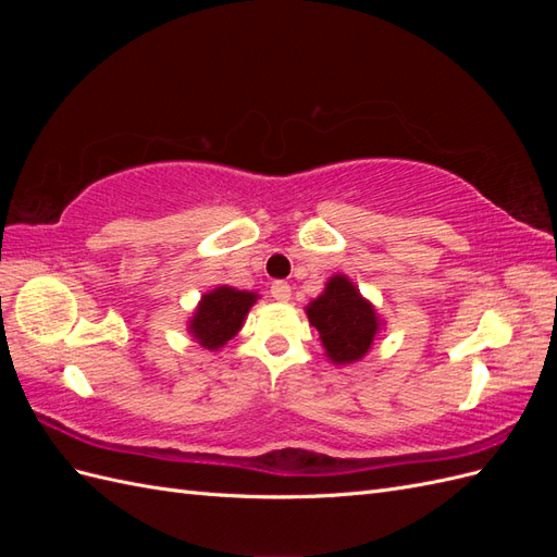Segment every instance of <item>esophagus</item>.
<instances>
[{
    "mask_svg": "<svg viewBox=\"0 0 557 557\" xmlns=\"http://www.w3.org/2000/svg\"><path fill=\"white\" fill-rule=\"evenodd\" d=\"M272 297L278 301H288L290 299V285L285 281H274L272 283Z\"/></svg>",
    "mask_w": 557,
    "mask_h": 557,
    "instance_id": "34e87169",
    "label": "esophagus"
}]
</instances>
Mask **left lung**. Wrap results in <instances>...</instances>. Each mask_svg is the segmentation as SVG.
<instances>
[{
    "mask_svg": "<svg viewBox=\"0 0 557 557\" xmlns=\"http://www.w3.org/2000/svg\"><path fill=\"white\" fill-rule=\"evenodd\" d=\"M309 323L318 330L325 356L334 364L362 360L381 330L376 309L360 295L348 276L336 274L307 307Z\"/></svg>",
    "mask_w": 557,
    "mask_h": 557,
    "instance_id": "left-lung-1",
    "label": "left lung"
}]
</instances>
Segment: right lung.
Returning <instances> with one entry per match:
<instances>
[{
	"label": "right lung",
	"instance_id": "add662e5",
	"mask_svg": "<svg viewBox=\"0 0 557 557\" xmlns=\"http://www.w3.org/2000/svg\"><path fill=\"white\" fill-rule=\"evenodd\" d=\"M256 301V293L218 285V288L201 297L188 323V332L195 336L199 346L218 350L242 330L244 318Z\"/></svg>",
	"mask_w": 557,
	"mask_h": 557
}]
</instances>
